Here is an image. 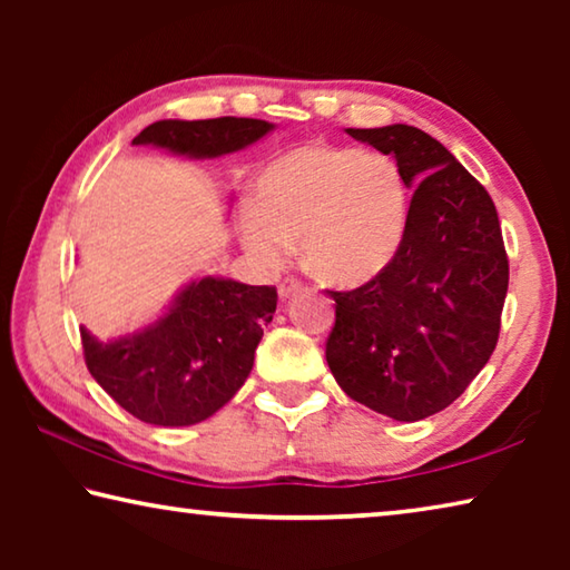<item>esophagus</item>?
<instances>
[{
	"label": "esophagus",
	"mask_w": 570,
	"mask_h": 570,
	"mask_svg": "<svg viewBox=\"0 0 570 570\" xmlns=\"http://www.w3.org/2000/svg\"><path fill=\"white\" fill-rule=\"evenodd\" d=\"M296 292H302V282H296V278H286V282L278 286V296H282V302L292 298Z\"/></svg>",
	"instance_id": "obj_1"
}]
</instances>
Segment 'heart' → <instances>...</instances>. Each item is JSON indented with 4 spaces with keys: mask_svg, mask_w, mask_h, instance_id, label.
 <instances>
[{
    "mask_svg": "<svg viewBox=\"0 0 570 570\" xmlns=\"http://www.w3.org/2000/svg\"><path fill=\"white\" fill-rule=\"evenodd\" d=\"M407 210V180L387 153L308 142L262 170L256 208L240 216V240L264 266L282 264L298 240L308 272L356 286L397 254Z\"/></svg>",
    "mask_w": 570,
    "mask_h": 570,
    "instance_id": "obj_1",
    "label": "heart"
}]
</instances>
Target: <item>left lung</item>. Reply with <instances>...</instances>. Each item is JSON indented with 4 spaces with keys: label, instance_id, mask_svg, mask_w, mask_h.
I'll return each instance as SVG.
<instances>
[{
    "label": "left lung",
    "instance_id": "1",
    "mask_svg": "<svg viewBox=\"0 0 570 570\" xmlns=\"http://www.w3.org/2000/svg\"><path fill=\"white\" fill-rule=\"evenodd\" d=\"M346 132L394 156L414 193L387 268L352 292H330L336 322L326 362L354 402L417 422L455 402L498 344L508 294L498 210L424 130L397 122Z\"/></svg>",
    "mask_w": 570,
    "mask_h": 570
}]
</instances>
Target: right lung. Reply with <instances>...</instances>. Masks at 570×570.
<instances>
[{"label":"right lung","instance_id":"obj_1","mask_svg":"<svg viewBox=\"0 0 570 570\" xmlns=\"http://www.w3.org/2000/svg\"><path fill=\"white\" fill-rule=\"evenodd\" d=\"M274 130L254 118L158 120L132 146L188 158H218ZM274 286L204 276L180 288L166 314L142 330L100 342L80 326L85 364L110 397L158 428L208 420L244 387L264 326L276 312Z\"/></svg>","mask_w":570,"mask_h":570}]
</instances>
